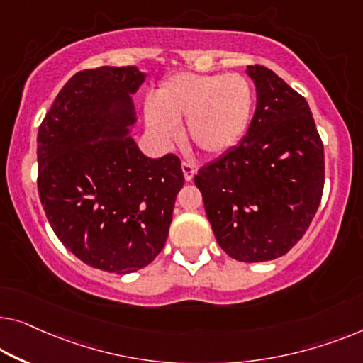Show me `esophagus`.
Instances as JSON below:
<instances>
[{"label": "esophagus", "instance_id": "obj_1", "mask_svg": "<svg viewBox=\"0 0 363 363\" xmlns=\"http://www.w3.org/2000/svg\"><path fill=\"white\" fill-rule=\"evenodd\" d=\"M182 172H184V177H186V181H192L194 179V174H196V166L192 163H187V161H182Z\"/></svg>", "mask_w": 363, "mask_h": 363}]
</instances>
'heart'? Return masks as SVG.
<instances>
[{"label": "heart", "mask_w": 363, "mask_h": 363, "mask_svg": "<svg viewBox=\"0 0 363 363\" xmlns=\"http://www.w3.org/2000/svg\"><path fill=\"white\" fill-rule=\"evenodd\" d=\"M254 89L240 73H176L166 78L145 109L148 132L161 145L179 138L186 121L187 137L205 155L218 156L235 148L250 127Z\"/></svg>", "instance_id": "1"}]
</instances>
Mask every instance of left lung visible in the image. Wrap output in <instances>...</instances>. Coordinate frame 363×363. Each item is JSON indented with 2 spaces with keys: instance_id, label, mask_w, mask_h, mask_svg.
<instances>
[{
  "instance_id": "obj_1",
  "label": "left lung",
  "mask_w": 363,
  "mask_h": 363,
  "mask_svg": "<svg viewBox=\"0 0 363 363\" xmlns=\"http://www.w3.org/2000/svg\"><path fill=\"white\" fill-rule=\"evenodd\" d=\"M246 73L257 94L247 133L194 182L221 250L264 262L289 252L310 226L323 196L324 151L305 97L261 65Z\"/></svg>"
}]
</instances>
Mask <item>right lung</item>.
I'll use <instances>...</instances> for the list:
<instances>
[{
  "instance_id": "1",
  "label": "right lung",
  "mask_w": 363,
  "mask_h": 363,
  "mask_svg": "<svg viewBox=\"0 0 363 363\" xmlns=\"http://www.w3.org/2000/svg\"><path fill=\"white\" fill-rule=\"evenodd\" d=\"M137 67L84 69L63 86L37 135L39 196L58 240L91 267L130 274L164 247L177 192L176 155L145 156L130 137Z\"/></svg>"
}]
</instances>
